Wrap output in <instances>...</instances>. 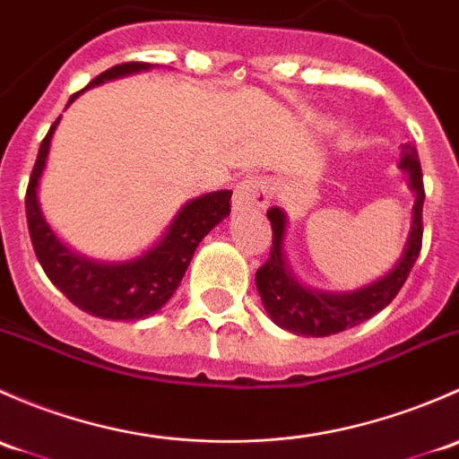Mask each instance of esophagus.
I'll return each instance as SVG.
<instances>
[{
	"label": "esophagus",
	"mask_w": 459,
	"mask_h": 459,
	"mask_svg": "<svg viewBox=\"0 0 459 459\" xmlns=\"http://www.w3.org/2000/svg\"><path fill=\"white\" fill-rule=\"evenodd\" d=\"M269 198H272V187H269V183L261 177H247L236 186L234 198H231V210H263V207H267Z\"/></svg>",
	"instance_id": "1"
}]
</instances>
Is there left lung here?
Instances as JSON below:
<instances>
[{"mask_svg": "<svg viewBox=\"0 0 459 459\" xmlns=\"http://www.w3.org/2000/svg\"><path fill=\"white\" fill-rule=\"evenodd\" d=\"M400 150H403L400 152L403 157H400L398 168L406 174L409 190L415 196L409 236H406L403 254L394 267L369 285H362L351 291H323L302 285L296 273L291 272L285 254L290 219L281 207H272L267 212V219L273 230V245L269 249L267 263L256 272V290L261 294L264 311L278 327L296 335H307V338L309 335L325 338V335L340 333L344 329L365 323L398 296L400 287L404 285L406 276L418 261L420 247H422L424 205L422 168H420L418 150L413 143H403Z\"/></svg>", "mask_w": 459, "mask_h": 459, "instance_id": "obj_1", "label": "left lung"}]
</instances>
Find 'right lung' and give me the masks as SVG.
I'll list each match as a JSON object with an SVG mask.
<instances>
[{
    "instance_id": "obj_1",
    "label": "right lung",
    "mask_w": 459,
    "mask_h": 459,
    "mask_svg": "<svg viewBox=\"0 0 459 459\" xmlns=\"http://www.w3.org/2000/svg\"><path fill=\"white\" fill-rule=\"evenodd\" d=\"M157 65L132 61V64L112 65L110 70L94 77L82 92L127 77V74L145 73ZM82 92L73 94L68 101H74ZM65 106V108H68ZM61 117L41 141L30 183L26 192V216L30 231L32 247L44 267L50 282L73 305L90 316L106 320H141L157 314L160 307L174 296L187 272L198 243L210 234L216 225L230 216V190L210 192L190 198L181 210L174 214L169 225L157 243L130 261H94L83 254L70 249L55 234L39 205V181L44 177L46 160H48L53 134Z\"/></svg>"
}]
</instances>
